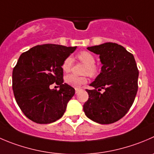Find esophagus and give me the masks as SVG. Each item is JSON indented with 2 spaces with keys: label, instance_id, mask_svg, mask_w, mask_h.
Wrapping results in <instances>:
<instances>
[{
  "label": "esophagus",
  "instance_id": "34e87169",
  "mask_svg": "<svg viewBox=\"0 0 154 154\" xmlns=\"http://www.w3.org/2000/svg\"><path fill=\"white\" fill-rule=\"evenodd\" d=\"M80 89H80V88H76V89H75V92H76V93H77V92H78L80 90Z\"/></svg>",
  "mask_w": 154,
  "mask_h": 154
}]
</instances>
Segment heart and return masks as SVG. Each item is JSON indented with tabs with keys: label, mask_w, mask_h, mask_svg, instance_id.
I'll list each match as a JSON object with an SVG mask.
<instances>
[{
	"label": "heart",
	"mask_w": 154,
	"mask_h": 154,
	"mask_svg": "<svg viewBox=\"0 0 154 154\" xmlns=\"http://www.w3.org/2000/svg\"><path fill=\"white\" fill-rule=\"evenodd\" d=\"M77 58L79 60L86 65L85 68L84 73L88 74L90 76H94L96 74V67L95 66V59L92 53H89L87 51L80 52L77 55ZM73 65V59L71 57H68L64 60L62 63V68L64 72L68 73L71 71ZM66 83L74 87H79L82 84H84L87 81V79L85 77H78L74 74H69L66 76L65 79Z\"/></svg>",
	"instance_id": "b5f03b06"
}]
</instances>
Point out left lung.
Segmentation results:
<instances>
[{"instance_id": "8db88e82", "label": "left lung", "mask_w": 154, "mask_h": 154, "mask_svg": "<svg viewBox=\"0 0 154 154\" xmlns=\"http://www.w3.org/2000/svg\"><path fill=\"white\" fill-rule=\"evenodd\" d=\"M97 55L102 67L86 89L88 101L83 111L88 118L101 124L118 121L126 114L135 100L138 91V70L135 58L122 46L105 43L87 47ZM104 89L101 94L100 91Z\"/></svg>"}]
</instances>
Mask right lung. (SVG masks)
<instances>
[{"label": "right lung", "instance_id": "right-lung-1", "mask_svg": "<svg viewBox=\"0 0 154 154\" xmlns=\"http://www.w3.org/2000/svg\"><path fill=\"white\" fill-rule=\"evenodd\" d=\"M77 47L44 44L22 53L13 71V90L21 110L40 124L56 121L63 116L75 89L64 83L62 63ZM56 82L60 90H51Z\"/></svg>", "mask_w": 154, "mask_h": 154}]
</instances>
